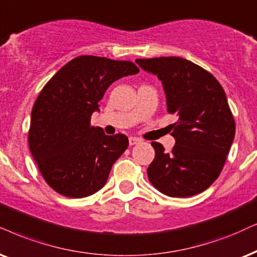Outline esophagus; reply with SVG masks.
Wrapping results in <instances>:
<instances>
[{
	"label": "esophagus",
	"instance_id": "esophagus-1",
	"mask_svg": "<svg viewBox=\"0 0 257 257\" xmlns=\"http://www.w3.org/2000/svg\"><path fill=\"white\" fill-rule=\"evenodd\" d=\"M140 142H141V140L138 139V138H129V145H131V146L140 144Z\"/></svg>",
	"mask_w": 257,
	"mask_h": 257
}]
</instances>
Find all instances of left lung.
Listing matches in <instances>:
<instances>
[{
    "label": "left lung",
    "instance_id": "obj_1",
    "mask_svg": "<svg viewBox=\"0 0 257 257\" xmlns=\"http://www.w3.org/2000/svg\"><path fill=\"white\" fill-rule=\"evenodd\" d=\"M164 85L175 145L170 153L152 142L155 158L147 174L153 186L170 197H191L219 177L235 138V119L218 80L179 57L136 59Z\"/></svg>",
    "mask_w": 257,
    "mask_h": 257
}]
</instances>
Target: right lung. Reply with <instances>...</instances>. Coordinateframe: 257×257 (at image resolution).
I'll use <instances>...</instances> for the list:
<instances>
[{
    "instance_id": "obj_1",
    "label": "right lung",
    "mask_w": 257,
    "mask_h": 257,
    "mask_svg": "<svg viewBox=\"0 0 257 257\" xmlns=\"http://www.w3.org/2000/svg\"><path fill=\"white\" fill-rule=\"evenodd\" d=\"M128 60L79 56L64 65L39 93L31 116L29 151L45 181L61 196L84 198L104 186L115 161L128 147L123 134L105 135L91 125L105 91L136 74Z\"/></svg>"
}]
</instances>
